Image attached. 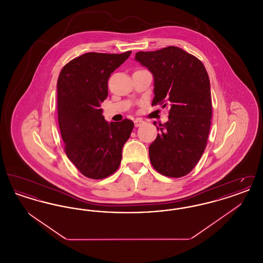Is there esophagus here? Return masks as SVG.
Instances as JSON below:
<instances>
[{
  "label": "esophagus",
  "instance_id": "1",
  "mask_svg": "<svg viewBox=\"0 0 263 263\" xmlns=\"http://www.w3.org/2000/svg\"><path fill=\"white\" fill-rule=\"evenodd\" d=\"M134 124H135L136 127H139V126L144 124V120H142V119H140V118H137V119L134 120Z\"/></svg>",
  "mask_w": 263,
  "mask_h": 263
}]
</instances>
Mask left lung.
I'll use <instances>...</instances> for the list:
<instances>
[{"label": "left lung", "mask_w": 263, "mask_h": 263, "mask_svg": "<svg viewBox=\"0 0 263 263\" xmlns=\"http://www.w3.org/2000/svg\"><path fill=\"white\" fill-rule=\"evenodd\" d=\"M135 60L154 76L152 105L171 107L168 121L157 126L160 133L149 147L151 163L165 176H184L200 160L210 131L212 100L207 71L199 59L176 46L138 52Z\"/></svg>", "instance_id": "obj_1"}]
</instances>
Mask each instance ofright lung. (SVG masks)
<instances>
[{
    "label": "right lung",
    "instance_id": "right-lung-1",
    "mask_svg": "<svg viewBox=\"0 0 263 263\" xmlns=\"http://www.w3.org/2000/svg\"><path fill=\"white\" fill-rule=\"evenodd\" d=\"M130 54L85 53L66 64L58 78V122L65 152L88 178H105L119 167L133 130L129 119L108 123L100 108L108 96L109 77Z\"/></svg>",
    "mask_w": 263,
    "mask_h": 263
}]
</instances>
